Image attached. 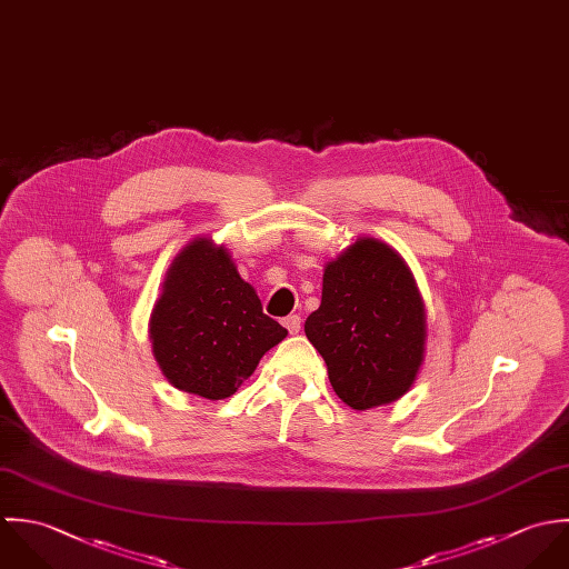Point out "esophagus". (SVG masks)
<instances>
[{"instance_id":"obj_1","label":"esophagus","mask_w":569,"mask_h":569,"mask_svg":"<svg viewBox=\"0 0 569 569\" xmlns=\"http://www.w3.org/2000/svg\"><path fill=\"white\" fill-rule=\"evenodd\" d=\"M283 326L288 328L290 335H299L301 332V317L299 315H290L283 319Z\"/></svg>"}]
</instances>
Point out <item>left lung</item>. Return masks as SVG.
<instances>
[{"instance_id":"8db88e82","label":"left lung","mask_w":569,"mask_h":569,"mask_svg":"<svg viewBox=\"0 0 569 569\" xmlns=\"http://www.w3.org/2000/svg\"><path fill=\"white\" fill-rule=\"evenodd\" d=\"M306 337L351 409L402 398L427 342L425 301L405 259L380 239L358 237L326 263L321 306L308 317Z\"/></svg>"}]
</instances>
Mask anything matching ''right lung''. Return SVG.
<instances>
[{
  "label": "right lung",
  "instance_id": "obj_1",
  "mask_svg": "<svg viewBox=\"0 0 569 569\" xmlns=\"http://www.w3.org/2000/svg\"><path fill=\"white\" fill-rule=\"evenodd\" d=\"M288 337L266 317L224 246L189 241L171 261L149 319V339L164 378L209 400L232 396L261 356Z\"/></svg>",
  "mask_w": 569,
  "mask_h": 569
}]
</instances>
